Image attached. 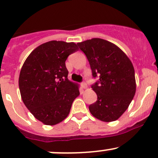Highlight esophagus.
Masks as SVG:
<instances>
[{
	"label": "esophagus",
	"mask_w": 158,
	"mask_h": 158,
	"mask_svg": "<svg viewBox=\"0 0 158 158\" xmlns=\"http://www.w3.org/2000/svg\"><path fill=\"white\" fill-rule=\"evenodd\" d=\"M81 87H82V89H86L87 88V84L85 83V82H81Z\"/></svg>",
	"instance_id": "obj_1"
}]
</instances>
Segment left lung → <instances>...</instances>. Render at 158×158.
<instances>
[{"label": "left lung", "instance_id": "1", "mask_svg": "<svg viewBox=\"0 0 158 158\" xmlns=\"http://www.w3.org/2000/svg\"><path fill=\"white\" fill-rule=\"evenodd\" d=\"M89 60L92 85L97 101L89 106L91 114L103 122L115 121L126 111L135 91V69L125 52L112 43L93 38L77 44Z\"/></svg>", "mask_w": 158, "mask_h": 158}]
</instances>
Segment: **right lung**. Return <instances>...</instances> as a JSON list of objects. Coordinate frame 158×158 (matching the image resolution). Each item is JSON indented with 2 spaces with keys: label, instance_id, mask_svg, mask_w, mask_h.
<instances>
[{
  "label": "right lung",
  "instance_id": "right-lung-1",
  "mask_svg": "<svg viewBox=\"0 0 158 158\" xmlns=\"http://www.w3.org/2000/svg\"><path fill=\"white\" fill-rule=\"evenodd\" d=\"M79 49L74 43L52 40L36 47L20 70L19 88L22 100L36 119L54 125L69 114L79 95L68 79L66 59Z\"/></svg>",
  "mask_w": 158,
  "mask_h": 158
}]
</instances>
